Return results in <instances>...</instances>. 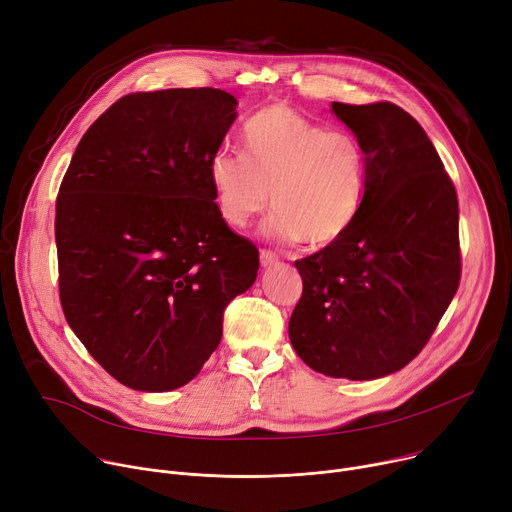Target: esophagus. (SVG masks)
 <instances>
[{
	"label": "esophagus",
	"instance_id": "1",
	"mask_svg": "<svg viewBox=\"0 0 512 512\" xmlns=\"http://www.w3.org/2000/svg\"><path fill=\"white\" fill-rule=\"evenodd\" d=\"M259 257H261V265L263 267H271V265H276L280 261V257L274 251H269V249H261Z\"/></svg>",
	"mask_w": 512,
	"mask_h": 512
}]
</instances>
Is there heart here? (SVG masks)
<instances>
[{
	"mask_svg": "<svg viewBox=\"0 0 512 512\" xmlns=\"http://www.w3.org/2000/svg\"><path fill=\"white\" fill-rule=\"evenodd\" d=\"M210 181L222 218L243 228L263 212L282 241L313 247L342 238L360 216L368 183L364 144L348 129H325L298 111L271 105L243 127V154L220 148Z\"/></svg>",
	"mask_w": 512,
	"mask_h": 512,
	"instance_id": "b5f03b06",
	"label": "heart"
}]
</instances>
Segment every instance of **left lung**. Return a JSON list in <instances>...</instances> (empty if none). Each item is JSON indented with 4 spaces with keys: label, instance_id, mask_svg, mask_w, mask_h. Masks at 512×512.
<instances>
[{
    "label": "left lung",
    "instance_id": "obj_1",
    "mask_svg": "<svg viewBox=\"0 0 512 512\" xmlns=\"http://www.w3.org/2000/svg\"><path fill=\"white\" fill-rule=\"evenodd\" d=\"M366 148L368 183L354 226L298 259L302 296L288 333L327 377L370 381L428 344L461 280L455 185L422 125L393 102H333Z\"/></svg>",
    "mask_w": 512,
    "mask_h": 512
}]
</instances>
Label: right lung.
<instances>
[{
  "mask_svg": "<svg viewBox=\"0 0 512 512\" xmlns=\"http://www.w3.org/2000/svg\"><path fill=\"white\" fill-rule=\"evenodd\" d=\"M218 88L119 98L84 133L55 203L59 300L88 354L135 391L197 377L259 251L222 218L210 160L236 119Z\"/></svg>",
  "mask_w": 512,
  "mask_h": 512,
  "instance_id": "right-lung-1",
  "label": "right lung"
}]
</instances>
